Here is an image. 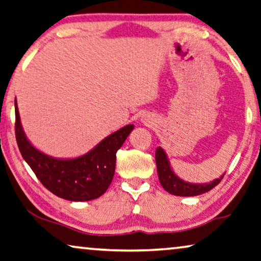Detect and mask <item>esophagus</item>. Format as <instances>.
Wrapping results in <instances>:
<instances>
[{
    "label": "esophagus",
    "mask_w": 261,
    "mask_h": 261,
    "mask_svg": "<svg viewBox=\"0 0 261 261\" xmlns=\"http://www.w3.org/2000/svg\"><path fill=\"white\" fill-rule=\"evenodd\" d=\"M143 122H144V123H145V124H147V123H149V119L144 118V119H143Z\"/></svg>",
    "instance_id": "obj_1"
}]
</instances>
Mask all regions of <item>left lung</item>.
Masks as SVG:
<instances>
[{"label":"left lung","mask_w":261,"mask_h":261,"mask_svg":"<svg viewBox=\"0 0 261 261\" xmlns=\"http://www.w3.org/2000/svg\"><path fill=\"white\" fill-rule=\"evenodd\" d=\"M155 164H157V172L159 181L165 191H168L171 194L174 196H180V197H192L198 196V194L205 193L212 190L215 186L219 184L220 180L223 179V177H220L219 179L213 180L210 184H191V182H186L181 180L180 178H178L176 174L173 173V171L171 170L168 157L164 152V150L162 147H158L155 150Z\"/></svg>","instance_id":"1"}]
</instances>
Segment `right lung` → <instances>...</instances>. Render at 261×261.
<instances>
[{
  "instance_id": "obj_1",
  "label": "right lung",
  "mask_w": 261,
  "mask_h": 261,
  "mask_svg": "<svg viewBox=\"0 0 261 261\" xmlns=\"http://www.w3.org/2000/svg\"><path fill=\"white\" fill-rule=\"evenodd\" d=\"M132 129L134 125L122 127L82 157L55 159L40 152L28 142L15 103V136L22 157L44 188L71 201L96 199L107 191L115 174L116 153Z\"/></svg>"
}]
</instances>
